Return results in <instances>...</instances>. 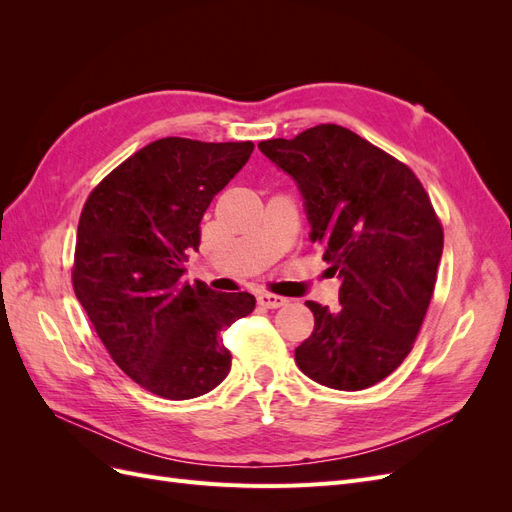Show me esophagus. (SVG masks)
<instances>
[{"mask_svg": "<svg viewBox=\"0 0 512 512\" xmlns=\"http://www.w3.org/2000/svg\"><path fill=\"white\" fill-rule=\"evenodd\" d=\"M258 303H260L262 307L277 309V307L286 305V303H288V299L280 297V294H273V292H260V294H258Z\"/></svg>", "mask_w": 512, "mask_h": 512, "instance_id": "1", "label": "esophagus"}]
</instances>
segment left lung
Returning a JSON list of instances; mask_svg holds the SVG:
<instances>
[{
  "label": "left lung",
  "instance_id": "left-lung-1",
  "mask_svg": "<svg viewBox=\"0 0 512 512\" xmlns=\"http://www.w3.org/2000/svg\"><path fill=\"white\" fill-rule=\"evenodd\" d=\"M258 147L299 183L312 241L342 277L335 312L305 303L314 331L294 361L329 389H369L421 331L444 247L436 209L404 162L335 123Z\"/></svg>",
  "mask_w": 512,
  "mask_h": 512
}]
</instances>
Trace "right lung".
<instances>
[{
  "label": "right lung",
  "instance_id": "right-lung-1",
  "mask_svg": "<svg viewBox=\"0 0 512 512\" xmlns=\"http://www.w3.org/2000/svg\"><path fill=\"white\" fill-rule=\"evenodd\" d=\"M252 151V141L160 138L111 170L85 200L74 294L123 374L158 397L181 401L215 389L232 361L222 333L254 312L250 292L183 282L200 220Z\"/></svg>",
  "mask_w": 512,
  "mask_h": 512
}]
</instances>
